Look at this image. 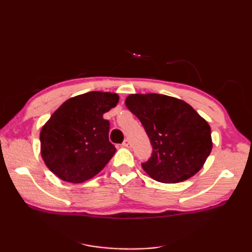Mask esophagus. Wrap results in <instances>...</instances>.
Listing matches in <instances>:
<instances>
[{"mask_svg": "<svg viewBox=\"0 0 252 252\" xmlns=\"http://www.w3.org/2000/svg\"><path fill=\"white\" fill-rule=\"evenodd\" d=\"M122 146H123V147H126V148L131 147V143H130V141L127 140V138H126V140L123 141V143H122Z\"/></svg>", "mask_w": 252, "mask_h": 252, "instance_id": "esophagus-1", "label": "esophagus"}]
</instances>
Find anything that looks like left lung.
<instances>
[{"instance_id": "left-lung-1", "label": "left lung", "mask_w": 252, "mask_h": 252, "mask_svg": "<svg viewBox=\"0 0 252 252\" xmlns=\"http://www.w3.org/2000/svg\"><path fill=\"white\" fill-rule=\"evenodd\" d=\"M126 105L145 129L153 146L144 171L161 183H179L191 178L212 149L208 122L184 100L151 93L131 94Z\"/></svg>"}]
</instances>
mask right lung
Wrapping results in <instances>:
<instances>
[{
  "label": "right lung",
  "mask_w": 252,
  "mask_h": 252,
  "mask_svg": "<svg viewBox=\"0 0 252 252\" xmlns=\"http://www.w3.org/2000/svg\"><path fill=\"white\" fill-rule=\"evenodd\" d=\"M119 96L89 92L66 100L40 133L41 156L63 181L83 183L104 169L116 153L103 115L117 106Z\"/></svg>",
  "instance_id": "right-lung-1"
}]
</instances>
